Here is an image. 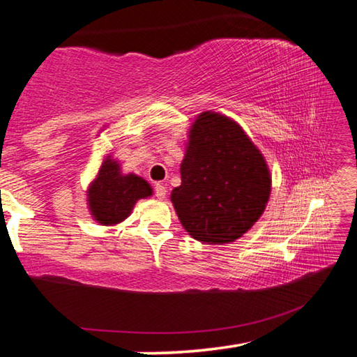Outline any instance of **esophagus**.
<instances>
[{"instance_id": "obj_1", "label": "esophagus", "mask_w": 357, "mask_h": 357, "mask_svg": "<svg viewBox=\"0 0 357 357\" xmlns=\"http://www.w3.org/2000/svg\"><path fill=\"white\" fill-rule=\"evenodd\" d=\"M154 193H155L157 198H165V195H167V187H165L164 184H155Z\"/></svg>"}]
</instances>
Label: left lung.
<instances>
[{"label":"left lung","mask_w":357,"mask_h":357,"mask_svg":"<svg viewBox=\"0 0 357 357\" xmlns=\"http://www.w3.org/2000/svg\"><path fill=\"white\" fill-rule=\"evenodd\" d=\"M172 202L183 227L209 244L231 243L263 214L269 170L244 130L219 113H203L190 130Z\"/></svg>","instance_id":"obj_1"}]
</instances>
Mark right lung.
Returning a JSON list of instances; mask_svg holds the SVG:
<instances>
[{
    "label": "right lung",
    "instance_id": "add662e5",
    "mask_svg": "<svg viewBox=\"0 0 357 357\" xmlns=\"http://www.w3.org/2000/svg\"><path fill=\"white\" fill-rule=\"evenodd\" d=\"M148 195L151 187L146 181L135 174L123 176L116 162L107 159L89 189V209L96 220L114 225L130 214L137 200Z\"/></svg>",
    "mask_w": 357,
    "mask_h": 357
}]
</instances>
